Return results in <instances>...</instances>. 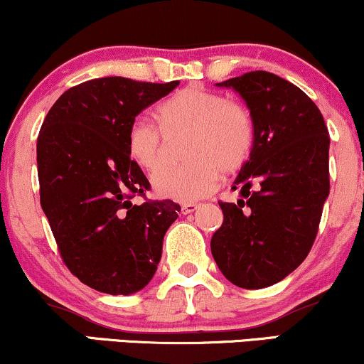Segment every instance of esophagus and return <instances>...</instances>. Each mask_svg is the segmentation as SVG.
<instances>
[{
  "mask_svg": "<svg viewBox=\"0 0 364 364\" xmlns=\"http://www.w3.org/2000/svg\"><path fill=\"white\" fill-rule=\"evenodd\" d=\"M196 208H198V205L193 203V201H190V203H183V205H181V212L185 213V215H188V213H193Z\"/></svg>",
  "mask_w": 364,
  "mask_h": 364,
  "instance_id": "obj_1",
  "label": "esophagus"
}]
</instances>
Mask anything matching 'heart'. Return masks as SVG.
I'll return each instance as SVG.
<instances>
[{"label":"heart","mask_w":364,"mask_h":364,"mask_svg":"<svg viewBox=\"0 0 364 364\" xmlns=\"http://www.w3.org/2000/svg\"><path fill=\"white\" fill-rule=\"evenodd\" d=\"M163 135L186 132V163L166 166L152 176L154 191L163 198L193 201L217 186L218 169L234 173L246 164L254 146L251 113L237 102L201 86H188L156 107ZM154 125L135 120L127 130V152L140 169L154 171L163 161V137Z\"/></svg>","instance_id":"heart-1"}]
</instances>
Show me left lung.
Returning a JSON list of instances; mask_svg holds the SVG:
<instances>
[{"mask_svg":"<svg viewBox=\"0 0 364 364\" xmlns=\"http://www.w3.org/2000/svg\"><path fill=\"white\" fill-rule=\"evenodd\" d=\"M218 86L234 87L251 110L254 146L232 190L218 201L224 222L212 256L235 287L257 290L282 282L309 256L329 196V132L321 110L299 86L251 71Z\"/></svg>","mask_w":364,"mask_h":364,"instance_id":"8db88e82","label":"left lung"}]
</instances>
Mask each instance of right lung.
<instances>
[{"instance_id": "add662e5", "label": "right lung", "mask_w": 364, "mask_h": 364, "mask_svg": "<svg viewBox=\"0 0 364 364\" xmlns=\"http://www.w3.org/2000/svg\"><path fill=\"white\" fill-rule=\"evenodd\" d=\"M179 85L98 77L52 105L37 139L41 205L68 269L95 290L130 295L154 277L166 230L181 210L146 200V174L127 152V130L144 108Z\"/></svg>"}]
</instances>
